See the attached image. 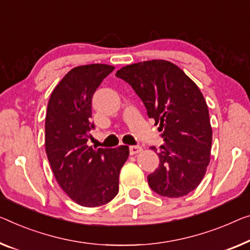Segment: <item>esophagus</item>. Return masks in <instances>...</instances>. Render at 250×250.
I'll list each match as a JSON object with an SVG mask.
<instances>
[{
  "label": "esophagus",
  "mask_w": 250,
  "mask_h": 250,
  "mask_svg": "<svg viewBox=\"0 0 250 250\" xmlns=\"http://www.w3.org/2000/svg\"><path fill=\"white\" fill-rule=\"evenodd\" d=\"M129 151H130V155H136L138 152L143 151V147L140 146H130L129 147Z\"/></svg>",
  "instance_id": "34e87169"
}]
</instances>
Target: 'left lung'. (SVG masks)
<instances>
[{"label": "left lung", "instance_id": "1", "mask_svg": "<svg viewBox=\"0 0 250 250\" xmlns=\"http://www.w3.org/2000/svg\"><path fill=\"white\" fill-rule=\"evenodd\" d=\"M115 76L131 85L148 117L163 131L159 166L148 175L150 188L166 197L194 191L206 175L212 144L208 110L200 88L180 67L162 59L125 66Z\"/></svg>", "mask_w": 250, "mask_h": 250}]
</instances>
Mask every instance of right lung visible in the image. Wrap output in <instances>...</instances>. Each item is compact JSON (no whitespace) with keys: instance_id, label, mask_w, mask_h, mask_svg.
Here are the masks:
<instances>
[{"instance_id":"right-lung-1","label":"right lung","mask_w":250,"mask_h":250,"mask_svg":"<svg viewBox=\"0 0 250 250\" xmlns=\"http://www.w3.org/2000/svg\"><path fill=\"white\" fill-rule=\"evenodd\" d=\"M114 67L78 66L69 70L51 93L46 113L44 146L56 181L74 202L94 208L110 202L119 192V174L129 147L87 146L92 98Z\"/></svg>"}]
</instances>
